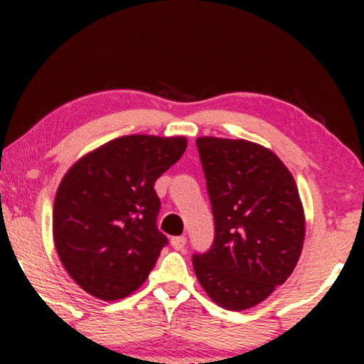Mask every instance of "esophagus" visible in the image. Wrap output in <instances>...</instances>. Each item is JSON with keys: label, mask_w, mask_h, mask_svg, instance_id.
<instances>
[{"label": "esophagus", "mask_w": 364, "mask_h": 364, "mask_svg": "<svg viewBox=\"0 0 364 364\" xmlns=\"http://www.w3.org/2000/svg\"><path fill=\"white\" fill-rule=\"evenodd\" d=\"M186 245V237L185 236H178V237H172L171 240V247L174 248V250H183Z\"/></svg>", "instance_id": "esophagus-1"}]
</instances>
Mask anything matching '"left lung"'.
Listing matches in <instances>:
<instances>
[{"mask_svg":"<svg viewBox=\"0 0 364 364\" xmlns=\"http://www.w3.org/2000/svg\"><path fill=\"white\" fill-rule=\"evenodd\" d=\"M215 216L211 250L193 255L204 292L225 310L257 306L294 271L306 232L291 171L271 149L245 139L199 137Z\"/></svg>","mask_w":364,"mask_h":364,"instance_id":"8db88e82","label":"left lung"}]
</instances>
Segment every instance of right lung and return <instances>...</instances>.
Segmentation results:
<instances>
[{
	"mask_svg": "<svg viewBox=\"0 0 364 364\" xmlns=\"http://www.w3.org/2000/svg\"><path fill=\"white\" fill-rule=\"evenodd\" d=\"M186 137L123 135L80 156L58 186L53 237L72 280L116 301L151 273L167 237L156 229L155 181L185 153Z\"/></svg>",
	"mask_w": 364,
	"mask_h": 364,
	"instance_id": "obj_1",
	"label": "right lung"
}]
</instances>
